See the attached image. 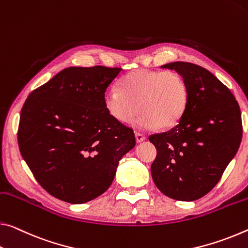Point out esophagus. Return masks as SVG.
<instances>
[{
	"instance_id": "esophagus-1",
	"label": "esophagus",
	"mask_w": 248,
	"mask_h": 248,
	"mask_svg": "<svg viewBox=\"0 0 248 248\" xmlns=\"http://www.w3.org/2000/svg\"><path fill=\"white\" fill-rule=\"evenodd\" d=\"M144 139H145V137L142 135V133L136 132V140H137V142H138V143L142 142V141H143Z\"/></svg>"
}]
</instances>
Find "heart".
<instances>
[{"instance_id": "heart-1", "label": "heart", "mask_w": 248, "mask_h": 248, "mask_svg": "<svg viewBox=\"0 0 248 248\" xmlns=\"http://www.w3.org/2000/svg\"><path fill=\"white\" fill-rule=\"evenodd\" d=\"M119 88L105 93L104 105L116 123H132L144 130L170 129L180 123L190 101V89L174 70H132L120 80Z\"/></svg>"}]
</instances>
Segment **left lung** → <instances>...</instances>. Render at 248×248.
Segmentation results:
<instances>
[{
    "label": "left lung",
    "mask_w": 248,
    "mask_h": 248,
    "mask_svg": "<svg viewBox=\"0 0 248 248\" xmlns=\"http://www.w3.org/2000/svg\"><path fill=\"white\" fill-rule=\"evenodd\" d=\"M184 77L190 101L180 123L149 137L156 148L151 175L156 187L178 201L209 193L234 158L242 141V115L231 90L201 66L174 62L161 66Z\"/></svg>",
    "instance_id": "8db88e82"
}]
</instances>
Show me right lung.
<instances>
[{
    "instance_id": "obj_1",
    "label": "right lung",
    "mask_w": 248,
    "mask_h": 248,
    "mask_svg": "<svg viewBox=\"0 0 248 248\" xmlns=\"http://www.w3.org/2000/svg\"><path fill=\"white\" fill-rule=\"evenodd\" d=\"M121 68L68 67L30 93L17 141L37 182L81 204L108 190L119 160L136 145L131 128L108 115L104 96Z\"/></svg>"
}]
</instances>
